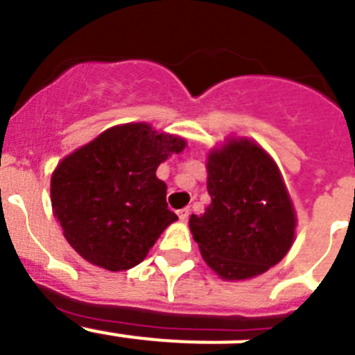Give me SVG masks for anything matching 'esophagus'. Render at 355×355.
<instances>
[{
    "label": "esophagus",
    "mask_w": 355,
    "mask_h": 355,
    "mask_svg": "<svg viewBox=\"0 0 355 355\" xmlns=\"http://www.w3.org/2000/svg\"><path fill=\"white\" fill-rule=\"evenodd\" d=\"M178 216H180V220L181 222H187L188 220V216H190V208H183L178 211Z\"/></svg>",
    "instance_id": "esophagus-1"
}]
</instances>
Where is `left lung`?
I'll list each match as a JSON object with an SVG mask.
<instances>
[{
	"mask_svg": "<svg viewBox=\"0 0 355 355\" xmlns=\"http://www.w3.org/2000/svg\"><path fill=\"white\" fill-rule=\"evenodd\" d=\"M211 205L190 216V231L211 270L229 281L266 272L295 238V209L283 175L265 149L233 139L209 153Z\"/></svg>",
	"mask_w": 355,
	"mask_h": 355,
	"instance_id": "obj_1",
	"label": "left lung"
}]
</instances>
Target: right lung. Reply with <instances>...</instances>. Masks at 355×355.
<instances>
[{
    "label": "right lung",
    "mask_w": 355,
    "mask_h": 355,
    "mask_svg": "<svg viewBox=\"0 0 355 355\" xmlns=\"http://www.w3.org/2000/svg\"><path fill=\"white\" fill-rule=\"evenodd\" d=\"M184 146L180 137L133 122L110 128L62 159L51 175V205L72 249L112 272L144 261L178 220L156 168Z\"/></svg>",
    "instance_id": "add662e5"
}]
</instances>
